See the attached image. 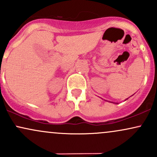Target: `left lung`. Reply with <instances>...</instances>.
Instances as JSON below:
<instances>
[{"mask_svg": "<svg viewBox=\"0 0 157 157\" xmlns=\"http://www.w3.org/2000/svg\"><path fill=\"white\" fill-rule=\"evenodd\" d=\"M126 100H127V99H126ZM113 103H115V104H118V103H117V102H113Z\"/></svg>", "mask_w": 157, "mask_h": 157, "instance_id": "1", "label": "left lung"}]
</instances>
